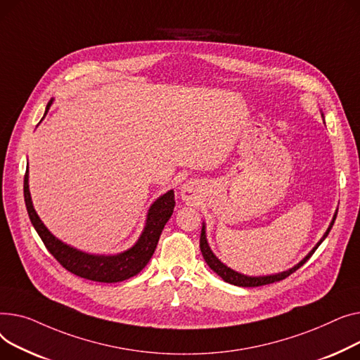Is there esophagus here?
<instances>
[{"label":"esophagus","mask_w":360,"mask_h":360,"mask_svg":"<svg viewBox=\"0 0 360 360\" xmlns=\"http://www.w3.org/2000/svg\"><path fill=\"white\" fill-rule=\"evenodd\" d=\"M196 195H198V186L195 183H190L187 181L186 184H183L181 187V196L184 200H195L196 199Z\"/></svg>","instance_id":"esophagus-1"}]
</instances>
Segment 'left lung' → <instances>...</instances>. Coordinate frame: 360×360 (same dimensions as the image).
Returning <instances> with one entry per match:
<instances>
[{
    "mask_svg": "<svg viewBox=\"0 0 360 360\" xmlns=\"http://www.w3.org/2000/svg\"><path fill=\"white\" fill-rule=\"evenodd\" d=\"M335 217H337V214H334V218H333V221H331V224H330L328 229L326 231L324 237L319 241V244H316V245L309 251V255H308L302 262H300L297 266L292 267V269H290V270H288V271H283V273H279V274H271V276L250 278V276H245V274H241V273H238V271H234L232 269L226 267L224 263H221V262L215 257V255L212 252V250H210V248H209V245H207L205 225L202 226V234H200V251H202V256H203L205 262L207 263V266H209L210 269H212V270L218 274V276H221L225 282H228V283H231V285L243 286V288H255V286H263V285L274 283V282H279V281L286 279L288 276H290V274H292L293 271H297L302 264H305V263L309 260V257L314 255L315 250L320 247V244H321V243L326 240V237L328 236L330 229H331V228H333V225H334Z\"/></svg>",
    "mask_w": 360,
    "mask_h": 360,
    "instance_id": "left-lung-1",
    "label": "left lung"
}]
</instances>
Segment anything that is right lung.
I'll return each instance as SVG.
<instances>
[{"label": "right lung", "instance_id": "1", "mask_svg": "<svg viewBox=\"0 0 360 360\" xmlns=\"http://www.w3.org/2000/svg\"><path fill=\"white\" fill-rule=\"evenodd\" d=\"M51 104L52 100L46 105V112L49 110ZM23 187L29 218L51 255L60 263L62 267H65L68 271L77 274V276L103 283H115L129 279L148 264L157 248L164 225L173 215V209L176 206L174 192L170 190V192L158 198L157 202H154V205L150 207L145 229L132 248L120 252L117 256H91L60 243L51 234L44 222L40 221L32 205L27 170L25 174Z\"/></svg>", "mask_w": 360, "mask_h": 360}]
</instances>
